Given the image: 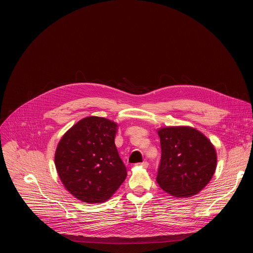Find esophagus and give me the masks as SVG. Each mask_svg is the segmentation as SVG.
I'll use <instances>...</instances> for the list:
<instances>
[{"instance_id":"esophagus-1","label":"esophagus","mask_w":253,"mask_h":253,"mask_svg":"<svg viewBox=\"0 0 253 253\" xmlns=\"http://www.w3.org/2000/svg\"><path fill=\"white\" fill-rule=\"evenodd\" d=\"M139 165H140L141 167H143V168H147V167H148V165H149V163H148L147 161H144V162L140 163Z\"/></svg>"}]
</instances>
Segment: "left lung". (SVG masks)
<instances>
[{
  "label": "left lung",
  "instance_id": "8db88e82",
  "mask_svg": "<svg viewBox=\"0 0 253 253\" xmlns=\"http://www.w3.org/2000/svg\"><path fill=\"white\" fill-rule=\"evenodd\" d=\"M161 160L156 181L175 197L199 193L211 180L217 164L210 140L195 128L175 126L160 128Z\"/></svg>",
  "mask_w": 253,
  "mask_h": 253
}]
</instances>
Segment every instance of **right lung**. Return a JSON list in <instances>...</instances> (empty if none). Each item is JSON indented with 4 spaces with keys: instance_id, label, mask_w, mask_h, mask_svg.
<instances>
[{
    "instance_id": "1",
    "label": "right lung",
    "mask_w": 253,
    "mask_h": 253,
    "mask_svg": "<svg viewBox=\"0 0 253 253\" xmlns=\"http://www.w3.org/2000/svg\"><path fill=\"white\" fill-rule=\"evenodd\" d=\"M117 123L90 116L71 127L60 140L55 165L65 188L77 199L101 203L110 199L127 176L116 145Z\"/></svg>"
}]
</instances>
